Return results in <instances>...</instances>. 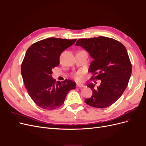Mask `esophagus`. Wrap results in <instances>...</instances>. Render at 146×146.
<instances>
[{
  "label": "esophagus",
  "mask_w": 146,
  "mask_h": 146,
  "mask_svg": "<svg viewBox=\"0 0 146 146\" xmlns=\"http://www.w3.org/2000/svg\"><path fill=\"white\" fill-rule=\"evenodd\" d=\"M77 87H79V88H84V87H85V85H82V84H77Z\"/></svg>",
  "instance_id": "34e87169"
}]
</instances>
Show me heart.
Segmentation results:
<instances>
[{
	"mask_svg": "<svg viewBox=\"0 0 146 146\" xmlns=\"http://www.w3.org/2000/svg\"><path fill=\"white\" fill-rule=\"evenodd\" d=\"M74 78L77 81H82L83 80V75L82 73H77L74 75Z\"/></svg>",
	"mask_w": 146,
	"mask_h": 146,
	"instance_id": "heart-1",
	"label": "heart"
}]
</instances>
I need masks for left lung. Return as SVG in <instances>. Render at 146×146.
Instances as JSON below:
<instances>
[{"mask_svg":"<svg viewBox=\"0 0 146 146\" xmlns=\"http://www.w3.org/2000/svg\"><path fill=\"white\" fill-rule=\"evenodd\" d=\"M76 45L85 48L93 58L88 70L93 74L91 78L101 81L97 88L94 84L87 85L92 95L85 102L95 108L110 107L122 95L131 74L126 48L116 39L104 36L79 39Z\"/></svg>","mask_w":146,"mask_h":146,"instance_id":"1","label":"left lung"}]
</instances>
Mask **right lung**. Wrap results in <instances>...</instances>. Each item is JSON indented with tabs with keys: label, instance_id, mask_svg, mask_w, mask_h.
Returning a JSON list of instances; mask_svg holds the SVG:
<instances>
[{
	"label": "right lung",
	"instance_id": "add662e5",
	"mask_svg": "<svg viewBox=\"0 0 146 146\" xmlns=\"http://www.w3.org/2000/svg\"><path fill=\"white\" fill-rule=\"evenodd\" d=\"M77 39L48 38L31 45L21 64V74L30 98L38 107L54 110L64 103L68 92L76 83L66 79L56 82L52 69L60 64V56Z\"/></svg>",
	"mask_w": 146,
	"mask_h": 146
}]
</instances>
